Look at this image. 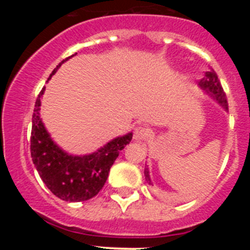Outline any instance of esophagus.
<instances>
[{
  "instance_id": "34e87169",
  "label": "esophagus",
  "mask_w": 250,
  "mask_h": 250,
  "mask_svg": "<svg viewBox=\"0 0 250 250\" xmlns=\"http://www.w3.org/2000/svg\"><path fill=\"white\" fill-rule=\"evenodd\" d=\"M151 132L147 129V128L145 127H137L134 129V139L135 140H146L148 139V137H150Z\"/></svg>"
}]
</instances>
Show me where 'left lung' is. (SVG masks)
Wrapping results in <instances>:
<instances>
[{
  "label": "left lung",
  "mask_w": 250,
  "mask_h": 250,
  "mask_svg": "<svg viewBox=\"0 0 250 250\" xmlns=\"http://www.w3.org/2000/svg\"><path fill=\"white\" fill-rule=\"evenodd\" d=\"M200 85L206 89L207 92L210 93V95H213L214 99L224 107V109L228 110L229 104H228V99H226V94L224 92L223 87H221V83L219 81L218 76H216L215 72L211 70V71H207L206 72V77L203 78L202 81L200 82ZM145 178L146 180L150 183V175H148V170L145 169Z\"/></svg>",
  "instance_id": "8db88e82"
}]
</instances>
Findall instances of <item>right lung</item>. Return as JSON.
Returning a JSON list of instances; mask_svg holds the SVG:
<instances>
[{
  "label": "right lung",
  "mask_w": 250,
  "mask_h": 250,
  "mask_svg": "<svg viewBox=\"0 0 250 250\" xmlns=\"http://www.w3.org/2000/svg\"><path fill=\"white\" fill-rule=\"evenodd\" d=\"M69 58L62 60L53 70L52 75H54L58 67ZM43 90L44 87L36 99L32 115L30 143L32 162L47 188L60 200L66 202L90 200L97 196L105 185L110 168L121 151L130 143L132 133L116 138L92 155L82 157L67 155L50 139L40 117L41 95L43 94Z\"/></svg>",
  "instance_id": "1"
}]
</instances>
